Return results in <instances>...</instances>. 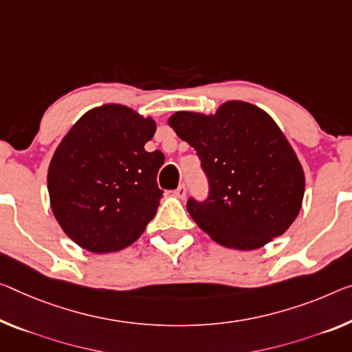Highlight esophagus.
<instances>
[{
    "instance_id": "34e87169",
    "label": "esophagus",
    "mask_w": 352,
    "mask_h": 352,
    "mask_svg": "<svg viewBox=\"0 0 352 352\" xmlns=\"http://www.w3.org/2000/svg\"><path fill=\"white\" fill-rule=\"evenodd\" d=\"M186 195H187V188H186V186H184V184H181V186L175 190V197L179 198V199H184V198H186Z\"/></svg>"
}]
</instances>
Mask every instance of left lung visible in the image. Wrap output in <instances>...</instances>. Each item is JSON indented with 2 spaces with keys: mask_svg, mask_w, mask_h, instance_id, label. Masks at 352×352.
Listing matches in <instances>:
<instances>
[{
  "mask_svg": "<svg viewBox=\"0 0 352 352\" xmlns=\"http://www.w3.org/2000/svg\"><path fill=\"white\" fill-rule=\"evenodd\" d=\"M168 122L208 177V198L187 199L199 228L236 250H255L289 228L304 199V170L266 111L231 100L215 115L177 111Z\"/></svg>",
  "mask_w": 352,
  "mask_h": 352,
  "instance_id": "1",
  "label": "left lung"
}]
</instances>
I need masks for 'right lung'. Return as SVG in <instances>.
<instances>
[{
    "label": "right lung",
    "instance_id": "1",
    "mask_svg": "<svg viewBox=\"0 0 352 352\" xmlns=\"http://www.w3.org/2000/svg\"><path fill=\"white\" fill-rule=\"evenodd\" d=\"M154 133L151 118L111 104L86 113L63 138L47 182L53 214L75 244L110 253L143 234L164 197L165 155L144 149Z\"/></svg>",
    "mask_w": 352,
    "mask_h": 352
}]
</instances>
